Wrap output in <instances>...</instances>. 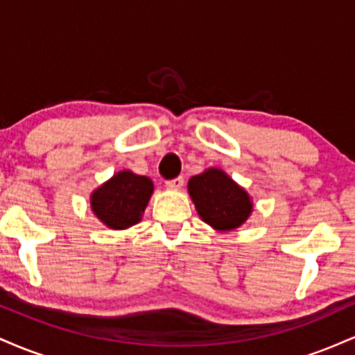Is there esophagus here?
I'll use <instances>...</instances> for the list:
<instances>
[{
    "mask_svg": "<svg viewBox=\"0 0 355 355\" xmlns=\"http://www.w3.org/2000/svg\"><path fill=\"white\" fill-rule=\"evenodd\" d=\"M165 187L168 190H180L183 187V177H177L173 178V180H168L165 183Z\"/></svg>",
    "mask_w": 355,
    "mask_h": 355,
    "instance_id": "obj_1",
    "label": "esophagus"
}]
</instances>
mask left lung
I'll return each mask as SVG.
<instances>
[{
	"label": "left lung",
	"mask_w": 355,
	"mask_h": 355,
	"mask_svg": "<svg viewBox=\"0 0 355 355\" xmlns=\"http://www.w3.org/2000/svg\"><path fill=\"white\" fill-rule=\"evenodd\" d=\"M189 193L200 218L215 230L237 229L254 209L250 195L220 168H207L191 177Z\"/></svg>",
	"instance_id": "left-lung-1"
}]
</instances>
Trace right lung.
<instances>
[{"label":"right lung","mask_w":355,"mask_h":355,"mask_svg":"<svg viewBox=\"0 0 355 355\" xmlns=\"http://www.w3.org/2000/svg\"><path fill=\"white\" fill-rule=\"evenodd\" d=\"M153 193V182L130 170L118 172L89 197L93 214L113 230H125L141 220Z\"/></svg>","instance_id":"right-lung-1"}]
</instances>
